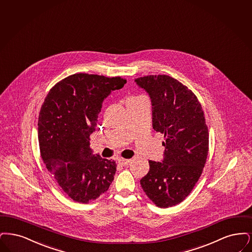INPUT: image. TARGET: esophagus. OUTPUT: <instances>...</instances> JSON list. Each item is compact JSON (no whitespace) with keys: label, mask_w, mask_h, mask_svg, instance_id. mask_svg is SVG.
<instances>
[{"label":"esophagus","mask_w":252,"mask_h":252,"mask_svg":"<svg viewBox=\"0 0 252 252\" xmlns=\"http://www.w3.org/2000/svg\"><path fill=\"white\" fill-rule=\"evenodd\" d=\"M130 162H131V160H129V159H123V158L119 159V163L122 165H128L130 164Z\"/></svg>","instance_id":"obj_1"}]
</instances>
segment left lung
<instances>
[{
    "mask_svg": "<svg viewBox=\"0 0 252 252\" xmlns=\"http://www.w3.org/2000/svg\"><path fill=\"white\" fill-rule=\"evenodd\" d=\"M134 82L150 96L153 127L165 138L163 160L149 161L150 170L140 185L158 207L168 208L190 194L206 163L204 113L194 93L172 77L149 75Z\"/></svg>",
    "mask_w": 252,
    "mask_h": 252,
    "instance_id": "obj_1",
    "label": "left lung"
}]
</instances>
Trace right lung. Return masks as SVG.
I'll use <instances>...</instances> for the list:
<instances>
[{"label": "right lung", "mask_w": 252, "mask_h": 252, "mask_svg": "<svg viewBox=\"0 0 252 252\" xmlns=\"http://www.w3.org/2000/svg\"><path fill=\"white\" fill-rule=\"evenodd\" d=\"M125 84L121 77L76 73L57 83L44 100L37 123L41 157L76 202L96 199L114 180L116 162L93 154L89 136L96 131L103 100Z\"/></svg>", "instance_id": "add662e5"}]
</instances>
